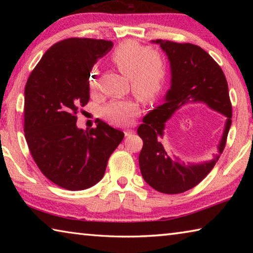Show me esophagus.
Returning <instances> with one entry per match:
<instances>
[{"label": "esophagus", "instance_id": "esophagus-1", "mask_svg": "<svg viewBox=\"0 0 253 253\" xmlns=\"http://www.w3.org/2000/svg\"><path fill=\"white\" fill-rule=\"evenodd\" d=\"M125 136L126 137H128V136H130L131 134H134V129H131V128H127V129H125Z\"/></svg>", "mask_w": 253, "mask_h": 253}]
</instances>
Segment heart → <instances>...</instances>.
<instances>
[{"label": "heart", "mask_w": 253, "mask_h": 253, "mask_svg": "<svg viewBox=\"0 0 253 253\" xmlns=\"http://www.w3.org/2000/svg\"><path fill=\"white\" fill-rule=\"evenodd\" d=\"M123 74L129 77L132 92L143 101H152L165 87L169 75L168 63L164 57L135 41H125L119 44L110 55ZM99 71L95 66L88 76L91 90H96ZM140 113V106L134 98L113 99L101 108V116L111 125L126 126Z\"/></svg>", "instance_id": "heart-1"}]
</instances>
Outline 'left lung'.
<instances>
[{"label": "left lung", "mask_w": 253, "mask_h": 253, "mask_svg": "<svg viewBox=\"0 0 253 253\" xmlns=\"http://www.w3.org/2000/svg\"><path fill=\"white\" fill-rule=\"evenodd\" d=\"M168 54L172 85L166 95L165 104L143 118L137 132L144 145L139 154V168L149 186L165 194H178L198 185L211 172L223 153L232 118L228 83L221 67L201 46L192 43L158 39ZM202 101L210 108L225 115L227 119L219 154L211 162L185 167L170 158L160 142L165 123L186 102Z\"/></svg>", "instance_id": "obj_1"}]
</instances>
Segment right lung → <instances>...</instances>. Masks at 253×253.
<instances>
[{
  "label": "right lung",
  "mask_w": 253,
  "mask_h": 253,
  "mask_svg": "<svg viewBox=\"0 0 253 253\" xmlns=\"http://www.w3.org/2000/svg\"><path fill=\"white\" fill-rule=\"evenodd\" d=\"M113 42L69 38L54 43L29 76L24 89V135L38 168L69 191L91 187L102 178L122 130L98 121L77 127V114L88 104V76Z\"/></svg>",
  "instance_id": "right-lung-1"
}]
</instances>
